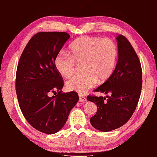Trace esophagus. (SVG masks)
Listing matches in <instances>:
<instances>
[{
	"label": "esophagus",
	"instance_id": "esophagus-1",
	"mask_svg": "<svg viewBox=\"0 0 157 157\" xmlns=\"http://www.w3.org/2000/svg\"><path fill=\"white\" fill-rule=\"evenodd\" d=\"M86 101H87V99H86V98H85L82 95H79V101L80 102H84Z\"/></svg>",
	"mask_w": 157,
	"mask_h": 157
}]
</instances>
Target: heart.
<instances>
[{"mask_svg": "<svg viewBox=\"0 0 157 157\" xmlns=\"http://www.w3.org/2000/svg\"><path fill=\"white\" fill-rule=\"evenodd\" d=\"M68 55L61 52L54 59V65L65 78L71 76L75 63H81L82 73L69 79L66 87L70 91L85 94L94 87L98 79L104 82L113 75L116 66L118 50L116 44L109 38L82 36L70 44Z\"/></svg>", "mask_w": 157, "mask_h": 157, "instance_id": "heart-1", "label": "heart"}]
</instances>
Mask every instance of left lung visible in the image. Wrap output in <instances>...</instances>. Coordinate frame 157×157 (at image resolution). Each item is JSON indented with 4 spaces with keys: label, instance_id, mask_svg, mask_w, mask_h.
I'll list each match as a JSON object with an SVG mask.
<instances>
[{
    "label": "left lung",
    "instance_id": "left-lung-1",
    "mask_svg": "<svg viewBox=\"0 0 157 157\" xmlns=\"http://www.w3.org/2000/svg\"><path fill=\"white\" fill-rule=\"evenodd\" d=\"M118 61L110 77L95 91L110 96H87L97 105L98 110L90 119L91 125L101 132L113 131L125 124L135 111L141 94L142 67L132 44L123 35L116 37Z\"/></svg>",
    "mask_w": 157,
    "mask_h": 157
}]
</instances>
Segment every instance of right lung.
<instances>
[{
  "mask_svg": "<svg viewBox=\"0 0 157 157\" xmlns=\"http://www.w3.org/2000/svg\"><path fill=\"white\" fill-rule=\"evenodd\" d=\"M62 32L38 33L29 40L19 61L15 90L21 113L35 129L53 134L62 129L78 101L75 91L62 93V76L54 59L70 38ZM58 94H56V92ZM53 92L56 96L50 97Z\"/></svg>",
  "mask_w": 157,
  "mask_h": 157,
  "instance_id": "obj_1",
  "label": "right lung"
}]
</instances>
